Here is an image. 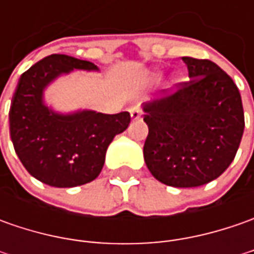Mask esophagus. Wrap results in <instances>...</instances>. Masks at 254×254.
Returning a JSON list of instances; mask_svg holds the SVG:
<instances>
[{"instance_id":"esophagus-1","label":"esophagus","mask_w":254,"mask_h":254,"mask_svg":"<svg viewBox=\"0 0 254 254\" xmlns=\"http://www.w3.org/2000/svg\"><path fill=\"white\" fill-rule=\"evenodd\" d=\"M141 114H142L141 109H140V107H137V106L130 109V116H131L132 122H135V120H140V119H141Z\"/></svg>"}]
</instances>
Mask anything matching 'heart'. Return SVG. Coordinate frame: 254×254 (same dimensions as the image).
Returning a JSON list of instances; mask_svg holds the SVG:
<instances>
[{
    "instance_id": "1",
    "label": "heart",
    "mask_w": 254,
    "mask_h": 254,
    "mask_svg": "<svg viewBox=\"0 0 254 254\" xmlns=\"http://www.w3.org/2000/svg\"><path fill=\"white\" fill-rule=\"evenodd\" d=\"M160 76H161V73H160L158 70H155V72H152V73H151V77L154 79V80H157V79H158ZM178 80H180L178 77H174V79H172V82H171V84L178 83Z\"/></svg>"
}]
</instances>
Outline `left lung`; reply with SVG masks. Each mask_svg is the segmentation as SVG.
I'll return each mask as SVG.
<instances>
[{
	"label": "left lung",
	"mask_w": 254,
	"mask_h": 254,
	"mask_svg": "<svg viewBox=\"0 0 254 254\" xmlns=\"http://www.w3.org/2000/svg\"><path fill=\"white\" fill-rule=\"evenodd\" d=\"M190 82L174 94L142 104L148 135L144 161L168 187L193 188L222 175L245 130L238 86L208 59L184 56Z\"/></svg>",
	"instance_id": "8db88e82"
}]
</instances>
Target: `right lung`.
I'll return each instance as SVG.
<instances>
[{
  "label": "right lung",
  "instance_id": "add662e5",
  "mask_svg": "<svg viewBox=\"0 0 254 254\" xmlns=\"http://www.w3.org/2000/svg\"><path fill=\"white\" fill-rule=\"evenodd\" d=\"M73 70L99 72L89 61L51 55L19 77L9 109V134L26 171L46 185L72 188L96 180L113 138L130 124V113L55 112L45 89Z\"/></svg>",
  "mask_w": 254,
  "mask_h": 254
}]
</instances>
